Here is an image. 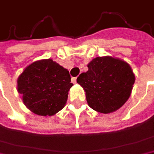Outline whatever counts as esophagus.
<instances>
[{"label":"esophagus","mask_w":154,"mask_h":154,"mask_svg":"<svg viewBox=\"0 0 154 154\" xmlns=\"http://www.w3.org/2000/svg\"><path fill=\"white\" fill-rule=\"evenodd\" d=\"M71 82H72L73 84L77 83V77H72V78H71Z\"/></svg>","instance_id":"1"}]
</instances>
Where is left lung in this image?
Masks as SVG:
<instances>
[{"label":"left lung","instance_id":"1","mask_svg":"<svg viewBox=\"0 0 154 154\" xmlns=\"http://www.w3.org/2000/svg\"><path fill=\"white\" fill-rule=\"evenodd\" d=\"M89 70L77 78L94 110L109 114L119 109L131 95L135 77L130 65L119 58L106 56L92 59Z\"/></svg>","mask_w":154,"mask_h":154}]
</instances>
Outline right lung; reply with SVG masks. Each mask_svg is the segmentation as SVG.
<instances>
[{"mask_svg":"<svg viewBox=\"0 0 154 154\" xmlns=\"http://www.w3.org/2000/svg\"><path fill=\"white\" fill-rule=\"evenodd\" d=\"M17 84L26 108L43 116H53L64 108L73 85L68 70L50 58L28 65L19 76Z\"/></svg>","mask_w":154,"mask_h":154,"instance_id":"right-lung-1","label":"right lung"}]
</instances>
